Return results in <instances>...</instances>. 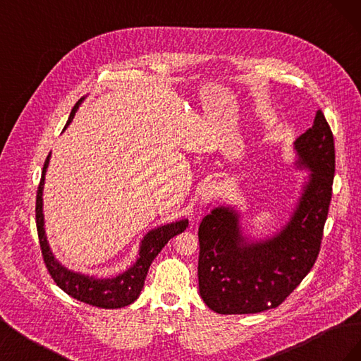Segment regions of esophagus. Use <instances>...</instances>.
I'll return each instance as SVG.
<instances>
[{
	"mask_svg": "<svg viewBox=\"0 0 361 361\" xmlns=\"http://www.w3.org/2000/svg\"><path fill=\"white\" fill-rule=\"evenodd\" d=\"M218 192H220V190H218V187H216L215 183H207L206 187L202 188V192H200V202H202V204L206 206V204L212 203L216 199Z\"/></svg>",
	"mask_w": 361,
	"mask_h": 361,
	"instance_id": "obj_1",
	"label": "esophagus"
}]
</instances>
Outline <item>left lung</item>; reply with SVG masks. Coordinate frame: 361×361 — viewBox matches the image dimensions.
I'll use <instances>...</instances> for the list:
<instances>
[{
    "label": "left lung",
    "instance_id": "8db88e82",
    "mask_svg": "<svg viewBox=\"0 0 361 361\" xmlns=\"http://www.w3.org/2000/svg\"><path fill=\"white\" fill-rule=\"evenodd\" d=\"M295 167L307 170L301 194L277 232H244L241 212L221 204L199 227V290L221 314L274 309L309 274L319 255L334 178V140L319 110L313 126L293 141Z\"/></svg>",
    "mask_w": 361,
    "mask_h": 361
}]
</instances>
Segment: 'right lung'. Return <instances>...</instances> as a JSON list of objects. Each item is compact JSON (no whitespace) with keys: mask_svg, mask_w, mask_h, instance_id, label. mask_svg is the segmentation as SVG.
<instances>
[{"mask_svg":"<svg viewBox=\"0 0 361 361\" xmlns=\"http://www.w3.org/2000/svg\"><path fill=\"white\" fill-rule=\"evenodd\" d=\"M82 101L84 97H81V99L72 108L69 120L66 126H64V129H66L73 120L75 113L78 111ZM49 158H51V154L45 161V166H43L42 178L37 188L36 224H37L42 256H43V260H45V265L49 271L51 277L57 283V286L68 295H71L72 298L82 301L85 304L96 305V307L120 309V307H125V305L133 304L140 297L141 289L145 286V280H146L150 264L154 262V259L158 256L159 251L171 238L182 233L185 228L188 227V218L162 224L149 231L145 235V238L141 239L137 260L126 271L120 272V274L114 277H96V276L82 274V272L69 269L64 265H61L57 260V257L54 256L48 243L47 232H45V215H43V185H45Z\"/></svg>","mask_w":361,"mask_h":361,"instance_id":"1","label":"right lung"}]
</instances>
